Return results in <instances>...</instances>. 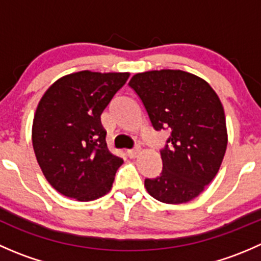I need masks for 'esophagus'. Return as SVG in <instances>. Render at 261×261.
Wrapping results in <instances>:
<instances>
[{
  "instance_id": "esophagus-1",
  "label": "esophagus",
  "mask_w": 261,
  "mask_h": 261,
  "mask_svg": "<svg viewBox=\"0 0 261 261\" xmlns=\"http://www.w3.org/2000/svg\"><path fill=\"white\" fill-rule=\"evenodd\" d=\"M139 152H140V149L139 147H135V149H131V150H127V156L131 158V159H134V158H136L139 155Z\"/></svg>"
}]
</instances>
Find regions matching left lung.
I'll list each match as a JSON object with an SVG mask.
<instances>
[{"mask_svg":"<svg viewBox=\"0 0 261 261\" xmlns=\"http://www.w3.org/2000/svg\"><path fill=\"white\" fill-rule=\"evenodd\" d=\"M128 86L145 107L154 130H169L160 149L163 170L145 179L151 197L164 203H186L212 181L227 146L225 112L212 87L183 70L135 74Z\"/></svg>","mask_w":261,"mask_h":261,"instance_id":"left-lung-1","label":"left lung"}]
</instances>
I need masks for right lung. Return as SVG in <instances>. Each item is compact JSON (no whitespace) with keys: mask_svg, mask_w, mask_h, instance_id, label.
Masks as SVG:
<instances>
[{"mask_svg":"<svg viewBox=\"0 0 261 261\" xmlns=\"http://www.w3.org/2000/svg\"><path fill=\"white\" fill-rule=\"evenodd\" d=\"M128 75L73 73L50 86L39 102L34 151L46 180L63 196L87 202L111 189L123 162L107 149L101 115Z\"/></svg>","mask_w":261,"mask_h":261,"instance_id":"right-lung-1","label":"right lung"}]
</instances>
